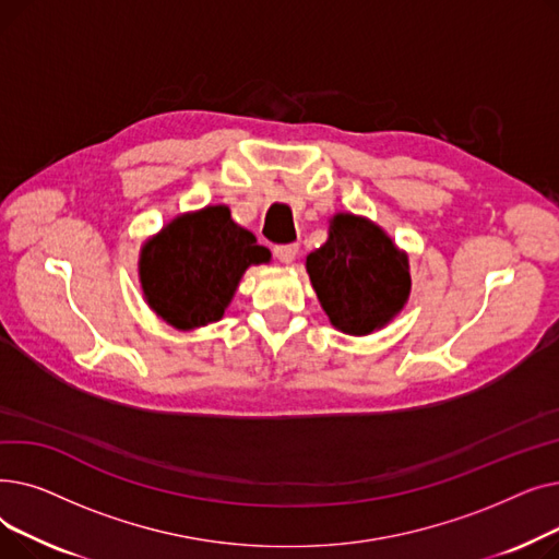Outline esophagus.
Masks as SVG:
<instances>
[{
  "mask_svg": "<svg viewBox=\"0 0 559 559\" xmlns=\"http://www.w3.org/2000/svg\"><path fill=\"white\" fill-rule=\"evenodd\" d=\"M297 253H299V247H297V245H281V247L274 249L276 260L283 262V264H292V262H295Z\"/></svg>",
  "mask_w": 559,
  "mask_h": 559,
  "instance_id": "esophagus-1",
  "label": "esophagus"
}]
</instances>
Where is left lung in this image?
<instances>
[{
  "label": "left lung",
  "mask_w": 559,
  "mask_h": 559,
  "mask_svg": "<svg viewBox=\"0 0 559 559\" xmlns=\"http://www.w3.org/2000/svg\"><path fill=\"white\" fill-rule=\"evenodd\" d=\"M306 272L333 329L371 335L385 329L409 299V260L371 219L335 213L329 240L308 253Z\"/></svg>",
  "instance_id": "8db88e82"
}]
</instances>
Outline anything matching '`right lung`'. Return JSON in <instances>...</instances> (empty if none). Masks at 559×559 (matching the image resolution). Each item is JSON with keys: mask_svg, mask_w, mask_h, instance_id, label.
Returning <instances> with one entry per match:
<instances>
[{"mask_svg": "<svg viewBox=\"0 0 559 559\" xmlns=\"http://www.w3.org/2000/svg\"><path fill=\"white\" fill-rule=\"evenodd\" d=\"M270 260V249L219 203L176 215L144 240L138 278L146 306L163 321L194 331L219 321L245 272Z\"/></svg>", "mask_w": 559, "mask_h": 559, "instance_id": "right-lung-1", "label": "right lung"}]
</instances>
